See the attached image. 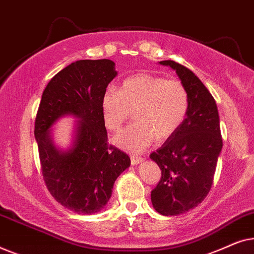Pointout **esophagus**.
<instances>
[{"label": "esophagus", "instance_id": "34e87169", "mask_svg": "<svg viewBox=\"0 0 254 254\" xmlns=\"http://www.w3.org/2000/svg\"><path fill=\"white\" fill-rule=\"evenodd\" d=\"M130 161H131V164L136 165V164H140V163H141L142 161H143V158L140 157V156L131 155V156H130Z\"/></svg>", "mask_w": 254, "mask_h": 254}]
</instances>
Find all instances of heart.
I'll return each mask as SVG.
<instances>
[{"instance_id":"b5f03b06","label":"heart","mask_w":254,"mask_h":254,"mask_svg":"<svg viewBox=\"0 0 254 254\" xmlns=\"http://www.w3.org/2000/svg\"><path fill=\"white\" fill-rule=\"evenodd\" d=\"M187 90L178 79L137 74L121 83L119 90L109 89L103 95L102 112L107 129L118 131L130 118L135 121L116 136V143L138 152L155 138L164 141L182 127L189 113Z\"/></svg>"}]
</instances>
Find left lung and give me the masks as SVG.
<instances>
[{
  "label": "left lung",
  "mask_w": 254,
  "mask_h": 254,
  "mask_svg": "<svg viewBox=\"0 0 254 254\" xmlns=\"http://www.w3.org/2000/svg\"><path fill=\"white\" fill-rule=\"evenodd\" d=\"M159 64L176 70L190 98L182 127L150 155L162 170L151 190L152 206L159 214L173 216L199 206L209 193L223 142L216 103L203 83L175 61Z\"/></svg>",
  "instance_id": "8db88e82"
}]
</instances>
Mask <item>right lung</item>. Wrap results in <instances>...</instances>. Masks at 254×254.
<instances>
[{"instance_id": "add662e5", "label": "right lung", "mask_w": 254, "mask_h": 254, "mask_svg": "<svg viewBox=\"0 0 254 254\" xmlns=\"http://www.w3.org/2000/svg\"><path fill=\"white\" fill-rule=\"evenodd\" d=\"M114 62L79 60L59 71L45 88L36 137L41 172L52 196L77 214L91 215L109 202L114 182L130 165L127 154L107 143L102 98L118 72ZM79 120L71 148H56L50 128L62 116Z\"/></svg>"}]
</instances>
